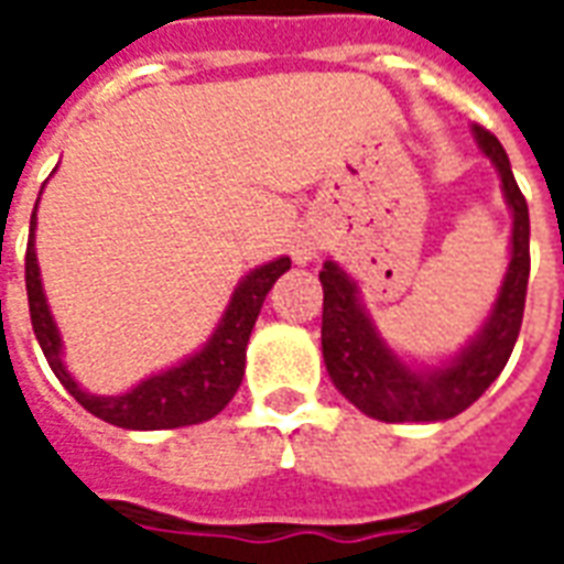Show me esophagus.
<instances>
[{
  "mask_svg": "<svg viewBox=\"0 0 564 564\" xmlns=\"http://www.w3.org/2000/svg\"><path fill=\"white\" fill-rule=\"evenodd\" d=\"M319 250V238L314 232H302L295 235L293 241V259L299 262V265H305V262H311V259L317 257Z\"/></svg>",
  "mask_w": 564,
  "mask_h": 564,
  "instance_id": "obj_1",
  "label": "esophagus"
}]
</instances>
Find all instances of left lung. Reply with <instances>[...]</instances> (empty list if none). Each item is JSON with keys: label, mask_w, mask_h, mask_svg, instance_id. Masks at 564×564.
<instances>
[{"label": "left lung", "mask_w": 564, "mask_h": 564, "mask_svg": "<svg viewBox=\"0 0 564 564\" xmlns=\"http://www.w3.org/2000/svg\"><path fill=\"white\" fill-rule=\"evenodd\" d=\"M474 139L496 165L505 189L513 229H510V262L489 317L462 347L459 354L437 368H411L380 338L368 317L359 286L347 271L326 259L319 271L323 283V359L335 390L380 423H441L471 408L489 383L508 366L520 335L529 286V205L501 141L474 127Z\"/></svg>", "instance_id": "obj_1"}]
</instances>
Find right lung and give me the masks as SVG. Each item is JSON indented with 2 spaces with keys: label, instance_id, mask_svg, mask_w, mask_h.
Returning a JSON list of instances; mask_svg holds the SVG:
<instances>
[{
  "label": "right lung",
  "instance_id": "1",
  "mask_svg": "<svg viewBox=\"0 0 564 564\" xmlns=\"http://www.w3.org/2000/svg\"><path fill=\"white\" fill-rule=\"evenodd\" d=\"M35 208H39V202H35ZM286 269H290V257H278L245 274L241 283L235 286L232 299L223 311L208 344L198 354L186 356L181 366L150 375L148 380H141L120 395H93L78 387V380L68 375L66 362H63V338H59L54 314L47 307L42 271H39V259H35V210H32L30 245H26V295H30L32 332L42 344V354L47 356V366L54 368L59 383L93 416L120 425V429H141V432L196 425L217 416L232 402V395L245 378L250 332L257 326L265 295Z\"/></svg>",
  "mask_w": 564,
  "mask_h": 564
}]
</instances>
